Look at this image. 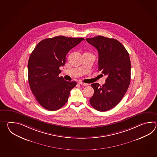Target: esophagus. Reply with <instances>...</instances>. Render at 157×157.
<instances>
[{"label":"esophagus","mask_w":157,"mask_h":157,"mask_svg":"<svg viewBox=\"0 0 157 157\" xmlns=\"http://www.w3.org/2000/svg\"><path fill=\"white\" fill-rule=\"evenodd\" d=\"M77 83H78V84H80V85H83V86H87V85H89L88 83H84V82H81V81H78Z\"/></svg>","instance_id":"1"}]
</instances>
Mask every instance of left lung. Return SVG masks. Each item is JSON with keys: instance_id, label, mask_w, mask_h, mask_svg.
<instances>
[{"instance_id": "obj_1", "label": "left lung", "mask_w": 157, "mask_h": 157, "mask_svg": "<svg viewBox=\"0 0 157 157\" xmlns=\"http://www.w3.org/2000/svg\"><path fill=\"white\" fill-rule=\"evenodd\" d=\"M86 40L98 51L99 71L108 76L101 86L98 83L91 85L94 93L90 103L96 110L105 112L117 105L129 87L131 67L129 54L114 39L98 36Z\"/></svg>"}]
</instances>
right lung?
Instances as JSON below:
<instances>
[{
	"mask_svg": "<svg viewBox=\"0 0 157 157\" xmlns=\"http://www.w3.org/2000/svg\"><path fill=\"white\" fill-rule=\"evenodd\" d=\"M83 38L58 36L41 40L30 55L28 62V80L37 102L48 110H57L68 100L75 81H67L59 68L66 63L68 52Z\"/></svg>",
	"mask_w": 157,
	"mask_h": 157,
	"instance_id": "add662e5",
	"label": "right lung"
}]
</instances>
